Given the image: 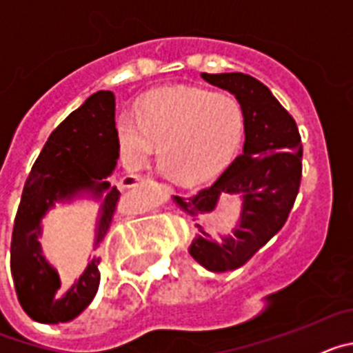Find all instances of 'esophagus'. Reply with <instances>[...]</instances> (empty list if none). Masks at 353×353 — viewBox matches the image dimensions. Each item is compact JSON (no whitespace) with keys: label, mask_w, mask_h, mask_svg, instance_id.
<instances>
[{"label":"esophagus","mask_w":353,"mask_h":353,"mask_svg":"<svg viewBox=\"0 0 353 353\" xmlns=\"http://www.w3.org/2000/svg\"><path fill=\"white\" fill-rule=\"evenodd\" d=\"M145 182L146 179L138 176V174H127V176H123V179L120 180V187L121 189H130V187H138Z\"/></svg>","instance_id":"1"}]
</instances>
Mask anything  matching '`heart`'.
<instances>
[{"mask_svg": "<svg viewBox=\"0 0 353 353\" xmlns=\"http://www.w3.org/2000/svg\"><path fill=\"white\" fill-rule=\"evenodd\" d=\"M121 157L132 170L159 145L162 170L191 185L210 179L239 148L244 113L235 99L205 90H164L150 95L136 117L118 118Z\"/></svg>", "mask_w": 353, "mask_h": 353, "instance_id": "obj_1", "label": "heart"}]
</instances>
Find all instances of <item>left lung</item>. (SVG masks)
<instances>
[{"instance_id": "obj_1", "label": "left lung", "mask_w": 353, "mask_h": 353, "mask_svg": "<svg viewBox=\"0 0 353 353\" xmlns=\"http://www.w3.org/2000/svg\"><path fill=\"white\" fill-rule=\"evenodd\" d=\"M201 77L235 95L244 148L210 187L173 201L196 226L189 254L210 272H226L242 267L286 223L301 185L302 143L295 120L263 83L240 72ZM224 197L241 199L239 221L233 234L215 239L206 219Z\"/></svg>"}]
</instances>
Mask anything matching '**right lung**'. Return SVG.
<instances>
[{
    "label": "right lung",
    "mask_w": 353,
    "mask_h": 353,
    "mask_svg": "<svg viewBox=\"0 0 353 353\" xmlns=\"http://www.w3.org/2000/svg\"><path fill=\"white\" fill-rule=\"evenodd\" d=\"M114 105L113 92L90 95L49 136L24 183L12 232L10 269L19 302L35 322H70L99 290L101 258H88L79 277L61 285L58 270L43 256L40 236L42 219L56 203L79 198L101 201L93 249L108 233L120 199L117 185L108 180L120 157Z\"/></svg>",
    "instance_id": "add662e5"
}]
</instances>
